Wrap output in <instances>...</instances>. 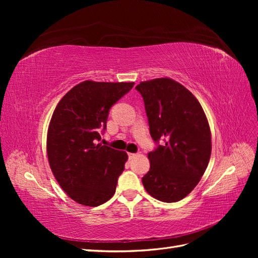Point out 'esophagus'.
<instances>
[{"label": "esophagus", "mask_w": 258, "mask_h": 258, "mask_svg": "<svg viewBox=\"0 0 258 258\" xmlns=\"http://www.w3.org/2000/svg\"><path fill=\"white\" fill-rule=\"evenodd\" d=\"M128 156H129V158L131 159V158H135L136 156H137V154H134V153H128Z\"/></svg>", "instance_id": "34e87169"}]
</instances>
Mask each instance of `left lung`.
<instances>
[{
  "label": "left lung",
  "instance_id": "left-lung-1",
  "mask_svg": "<svg viewBox=\"0 0 258 258\" xmlns=\"http://www.w3.org/2000/svg\"><path fill=\"white\" fill-rule=\"evenodd\" d=\"M136 89L143 98L150 134L157 144L148 153L151 168L142 177L144 188L162 202L182 200L199 183L210 160L206 114L188 89L167 77L142 82Z\"/></svg>",
  "mask_w": 258,
  "mask_h": 258
}]
</instances>
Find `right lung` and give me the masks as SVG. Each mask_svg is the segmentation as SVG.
<instances>
[{
	"label": "right lung",
	"mask_w": 258,
	"mask_h": 258,
	"mask_svg": "<svg viewBox=\"0 0 258 258\" xmlns=\"http://www.w3.org/2000/svg\"><path fill=\"white\" fill-rule=\"evenodd\" d=\"M134 85L85 81L54 108L47 134L49 166L61 188L77 204L98 207L115 194L128 155L98 141L111 107Z\"/></svg>",
	"instance_id": "obj_1"
}]
</instances>
